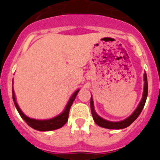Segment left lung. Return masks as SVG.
<instances>
[{"label": "left lung", "mask_w": 160, "mask_h": 160, "mask_svg": "<svg viewBox=\"0 0 160 160\" xmlns=\"http://www.w3.org/2000/svg\"><path fill=\"white\" fill-rule=\"evenodd\" d=\"M144 80H145V86H144V92H143V96L141 102H140L139 105L138 106V108H136V110L134 111L133 114L128 117V118L125 119V120L122 121V122H108V121H106L104 119L101 118V117L98 115L96 114V112L94 111V108H93V99H92V97L90 98V108H91V113L92 116H93V118L94 120V122H96V124L99 126L103 127V128H111V129H122V128H125L126 127L129 126L138 117L140 114H141L143 108H144L145 104H146V98H147L148 95V82H147V76L146 73L145 72L144 74Z\"/></svg>", "instance_id": "left-lung-1"}]
</instances>
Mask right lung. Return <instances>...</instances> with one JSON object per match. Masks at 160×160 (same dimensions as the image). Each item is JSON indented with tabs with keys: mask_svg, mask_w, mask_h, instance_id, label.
Here are the masks:
<instances>
[{
	"mask_svg": "<svg viewBox=\"0 0 160 160\" xmlns=\"http://www.w3.org/2000/svg\"><path fill=\"white\" fill-rule=\"evenodd\" d=\"M79 90H77L72 95V97L70 98V101H69L68 104H67V107H66L65 111L59 115L56 116V118L52 119H49V120H35V119L29 118L27 116H25V114L22 113V111H21V109L19 108L18 105L17 104V102L15 101V97H14V89H13L12 86V93H13V101H14V105H15L16 108H17L18 111L20 114L21 117L25 121L27 124L29 125L30 127L33 128L34 129H36L38 131H52L57 129V128H61V127L63 126L68 121V117H69V112H70V109L72 106V103H73L74 100H75L76 97H77V93H78Z\"/></svg>",
	"mask_w": 160,
	"mask_h": 160,
	"instance_id": "obj_1",
	"label": "right lung"
}]
</instances>
